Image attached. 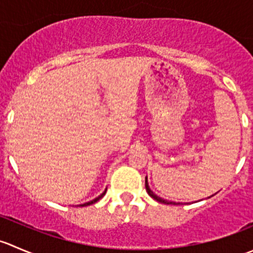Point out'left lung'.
<instances>
[{"label":"left lung","mask_w":253,"mask_h":253,"mask_svg":"<svg viewBox=\"0 0 253 253\" xmlns=\"http://www.w3.org/2000/svg\"><path fill=\"white\" fill-rule=\"evenodd\" d=\"M145 190H147V192H148V195L150 196V197L152 198H154L155 201H158V202H160V203H165V205H176L175 202H169V201H165V200H163V198H160V197H158L157 195H155L154 192H153L152 190H150L149 188V186H148V182H147V178H145Z\"/></svg>","instance_id":"1"}]
</instances>
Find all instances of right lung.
<instances>
[{"label": "right lung", "instance_id": "1", "mask_svg": "<svg viewBox=\"0 0 253 253\" xmlns=\"http://www.w3.org/2000/svg\"><path fill=\"white\" fill-rule=\"evenodd\" d=\"M105 192H106V191H105ZM105 192H104V193H101V195H100V196H99V197H96V198H95V200L90 201V202H88V203H84V205H81V206H82V207H85V206H90V205H93V203L98 202V201H99V200H100V198H101V197H103V196H104V195H105Z\"/></svg>", "mask_w": 253, "mask_h": 253}]
</instances>
